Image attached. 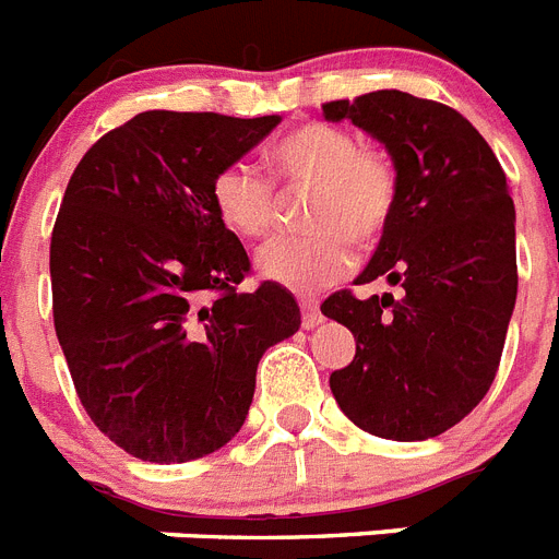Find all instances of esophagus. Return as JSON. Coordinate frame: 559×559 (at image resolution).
<instances>
[{
  "instance_id": "34e87169",
  "label": "esophagus",
  "mask_w": 559,
  "mask_h": 559,
  "mask_svg": "<svg viewBox=\"0 0 559 559\" xmlns=\"http://www.w3.org/2000/svg\"><path fill=\"white\" fill-rule=\"evenodd\" d=\"M301 323H304V330H316L318 323L323 321L321 316V309H318V301L316 298H301Z\"/></svg>"
}]
</instances>
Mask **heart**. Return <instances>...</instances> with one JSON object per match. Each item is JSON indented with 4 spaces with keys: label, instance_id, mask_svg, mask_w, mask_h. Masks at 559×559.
<instances>
[{
    "label": "heart",
    "instance_id": "b5f03b06",
    "mask_svg": "<svg viewBox=\"0 0 559 559\" xmlns=\"http://www.w3.org/2000/svg\"><path fill=\"white\" fill-rule=\"evenodd\" d=\"M269 178L247 164H229L213 178L218 222L241 241L264 238L278 218V192L309 190L304 224L312 229L266 243L258 272L295 293H316L344 278L355 261L352 238L374 243L392 224L401 195L395 158L378 144H358L346 128L307 121L266 147Z\"/></svg>",
    "mask_w": 559,
    "mask_h": 559
}]
</instances>
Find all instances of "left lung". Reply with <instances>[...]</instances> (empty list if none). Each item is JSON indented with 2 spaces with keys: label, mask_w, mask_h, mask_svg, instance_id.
Listing matches in <instances>:
<instances>
[{
  "label": "left lung",
  "mask_w": 559,
  "mask_h": 559,
  "mask_svg": "<svg viewBox=\"0 0 559 559\" xmlns=\"http://www.w3.org/2000/svg\"><path fill=\"white\" fill-rule=\"evenodd\" d=\"M323 116L386 144L401 176L392 224L355 284L386 278L403 298L341 289L321 304L355 335L332 395L369 435L438 438L486 397L503 355L518 298L506 173L472 121L431 98L374 91L326 102Z\"/></svg>",
  "instance_id": "1"
}]
</instances>
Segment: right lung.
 <instances>
[{"label": "right lung", "mask_w": 559, "mask_h": 559, "mask_svg": "<svg viewBox=\"0 0 559 559\" xmlns=\"http://www.w3.org/2000/svg\"><path fill=\"white\" fill-rule=\"evenodd\" d=\"M278 121L139 112L70 176L50 236L56 337L84 412L139 461L229 443L261 355L301 326L278 284L238 293L250 258L210 199L213 178Z\"/></svg>", "instance_id": "right-lung-1"}]
</instances>
